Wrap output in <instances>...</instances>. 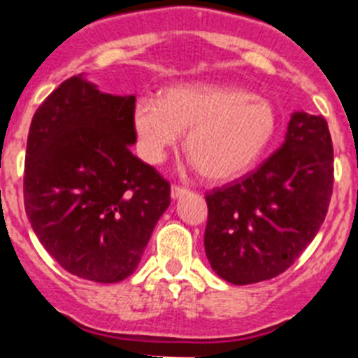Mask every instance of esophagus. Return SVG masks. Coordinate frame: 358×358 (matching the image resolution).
Segmentation results:
<instances>
[{
    "mask_svg": "<svg viewBox=\"0 0 358 358\" xmlns=\"http://www.w3.org/2000/svg\"><path fill=\"white\" fill-rule=\"evenodd\" d=\"M188 189L182 188V186L179 185H172V189H170V195H172V199H177V197H181L182 194H186Z\"/></svg>",
    "mask_w": 358,
    "mask_h": 358,
    "instance_id": "esophagus-1",
    "label": "esophagus"
}]
</instances>
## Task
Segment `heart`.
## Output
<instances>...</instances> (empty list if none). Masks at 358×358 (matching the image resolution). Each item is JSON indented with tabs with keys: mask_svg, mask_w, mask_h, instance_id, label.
Segmentation results:
<instances>
[{
	"mask_svg": "<svg viewBox=\"0 0 358 358\" xmlns=\"http://www.w3.org/2000/svg\"><path fill=\"white\" fill-rule=\"evenodd\" d=\"M141 154L161 163L186 136V154L215 182L236 179L273 145L280 118L268 100L222 85H176L161 100L143 96L134 106Z\"/></svg>",
	"mask_w": 358,
	"mask_h": 358,
	"instance_id": "obj_1",
	"label": "heart"
}]
</instances>
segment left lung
I'll list each match as a JSON object with an SVG mask.
<instances>
[{
  "mask_svg": "<svg viewBox=\"0 0 358 358\" xmlns=\"http://www.w3.org/2000/svg\"><path fill=\"white\" fill-rule=\"evenodd\" d=\"M334 147L324 116L294 113L285 143L255 172L206 194L204 249L235 285L271 280L299 258L324 222Z\"/></svg>",
  "mask_w": 358,
  "mask_h": 358,
  "instance_id": "8db88e82",
  "label": "left lung"
}]
</instances>
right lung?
<instances>
[{"mask_svg":"<svg viewBox=\"0 0 358 358\" xmlns=\"http://www.w3.org/2000/svg\"><path fill=\"white\" fill-rule=\"evenodd\" d=\"M136 96L62 82L31 118L24 210L53 260L84 280L116 283L140 264L170 204V182L131 152Z\"/></svg>","mask_w":358,"mask_h":358,"instance_id":"1","label":"right lung"}]
</instances>
